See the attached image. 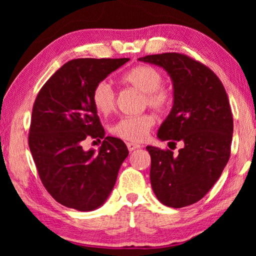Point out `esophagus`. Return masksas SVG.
<instances>
[{
    "instance_id": "1",
    "label": "esophagus",
    "mask_w": 256,
    "mask_h": 256,
    "mask_svg": "<svg viewBox=\"0 0 256 256\" xmlns=\"http://www.w3.org/2000/svg\"><path fill=\"white\" fill-rule=\"evenodd\" d=\"M141 146V144H138V143H132V142H128L127 143V148L129 152H134L135 149H138Z\"/></svg>"
}]
</instances>
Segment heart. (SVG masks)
Instances as JSON below:
<instances>
[{"label":"heart","mask_w":256,"mask_h":256,"mask_svg":"<svg viewBox=\"0 0 256 256\" xmlns=\"http://www.w3.org/2000/svg\"><path fill=\"white\" fill-rule=\"evenodd\" d=\"M122 82L143 93V106H149L157 112H166L174 104V92L164 85L163 74L155 66L141 64L129 70L122 76ZM92 102L101 114H110L116 104V92L110 82L101 80L94 86ZM156 122L155 115L143 113L135 116L118 118L110 127V132L128 142H141L148 136Z\"/></svg>","instance_id":"heart-1"}]
</instances>
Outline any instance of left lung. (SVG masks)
<instances>
[{"label": "left lung", "mask_w": 256, "mask_h": 256, "mask_svg": "<svg viewBox=\"0 0 256 256\" xmlns=\"http://www.w3.org/2000/svg\"><path fill=\"white\" fill-rule=\"evenodd\" d=\"M138 60L155 64L174 82V106L157 136L170 149L146 146L152 157L150 182L156 197L169 208L194 204L222 176L230 156L233 116L225 87L202 62L177 52L152 54Z\"/></svg>", "instance_id": "8db88e82"}]
</instances>
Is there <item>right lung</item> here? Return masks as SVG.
<instances>
[{"mask_svg":"<svg viewBox=\"0 0 256 256\" xmlns=\"http://www.w3.org/2000/svg\"><path fill=\"white\" fill-rule=\"evenodd\" d=\"M128 60L72 59L37 94L31 115L29 148L44 188L66 208L92 211L102 205L128 156L122 140L104 138L92 102L94 86ZM86 138L103 140L99 152L82 149Z\"/></svg>","mask_w":256,"mask_h":256,"instance_id":"obj_1","label":"right lung"}]
</instances>
